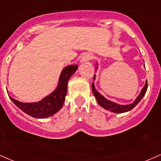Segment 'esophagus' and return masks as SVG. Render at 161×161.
<instances>
[{
    "mask_svg": "<svg viewBox=\"0 0 161 161\" xmlns=\"http://www.w3.org/2000/svg\"><path fill=\"white\" fill-rule=\"evenodd\" d=\"M93 58L94 57H93L92 54L88 53V52H86V53L83 54L82 59H81V62H86V61H90V60H92Z\"/></svg>",
    "mask_w": 161,
    "mask_h": 161,
    "instance_id": "obj_1",
    "label": "esophagus"
}]
</instances>
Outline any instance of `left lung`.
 Returning <instances> with one entry per match:
<instances>
[{
  "label": "left lung",
  "instance_id": "left-lung-1",
  "mask_svg": "<svg viewBox=\"0 0 161 161\" xmlns=\"http://www.w3.org/2000/svg\"><path fill=\"white\" fill-rule=\"evenodd\" d=\"M96 66V68H97V65ZM94 79H95V75H94ZM92 88L93 94H94L97 101L98 104H99L100 106H102L103 108H104V109L106 110H109L110 112H114V113H123V112L130 111L131 109H133V108L139 103V101L142 99L145 94L146 93L147 88H148V82H147L146 80V85H145V86L142 88L140 94H139V96L137 97L136 99L134 100V102H133V103L128 104V105H120L119 103H116L115 102H112L111 100L106 99V98L104 97L102 94H100V93L96 90L95 87H94V82L92 83Z\"/></svg>",
  "mask_w": 161,
  "mask_h": 161
}]
</instances>
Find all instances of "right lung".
Returning a JSON list of instances; mask_svg holds the SVG:
<instances>
[{"label": "right lung", "mask_w": 161, "mask_h": 161, "mask_svg": "<svg viewBox=\"0 0 161 161\" xmlns=\"http://www.w3.org/2000/svg\"><path fill=\"white\" fill-rule=\"evenodd\" d=\"M78 69V66L69 65L61 71L57 88L52 94L46 97L42 100L35 103H22L9 97L21 110L31 117L36 119H45L53 115L58 112L63 106L67 95V84L69 78Z\"/></svg>", "instance_id": "right-lung-1"}]
</instances>
